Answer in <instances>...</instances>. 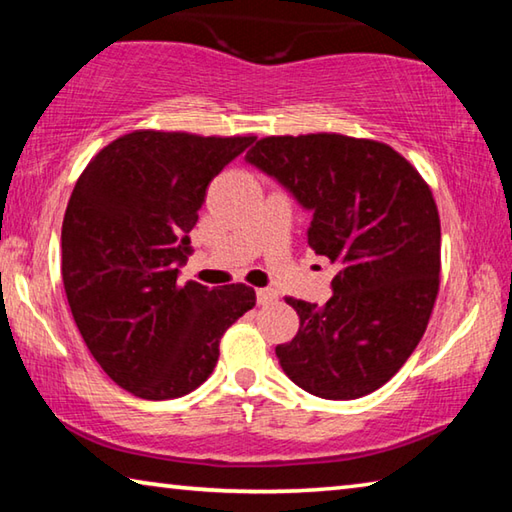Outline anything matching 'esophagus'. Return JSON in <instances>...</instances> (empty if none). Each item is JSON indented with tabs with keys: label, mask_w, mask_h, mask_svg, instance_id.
<instances>
[{
	"label": "esophagus",
	"mask_w": 512,
	"mask_h": 512,
	"mask_svg": "<svg viewBox=\"0 0 512 512\" xmlns=\"http://www.w3.org/2000/svg\"><path fill=\"white\" fill-rule=\"evenodd\" d=\"M275 298L277 293L273 289H257V305H271Z\"/></svg>",
	"instance_id": "esophagus-1"
}]
</instances>
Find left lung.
I'll return each mask as SVG.
<instances>
[{
    "instance_id": "1",
    "label": "left lung",
    "mask_w": 512,
    "mask_h": 512,
    "mask_svg": "<svg viewBox=\"0 0 512 512\" xmlns=\"http://www.w3.org/2000/svg\"><path fill=\"white\" fill-rule=\"evenodd\" d=\"M246 160L311 210L309 248L339 266L323 307L298 311L275 348L302 391L357 400L384 386L418 348L440 287V216L418 169L393 146L339 133L271 135Z\"/></svg>"
}]
</instances>
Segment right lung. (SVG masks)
<instances>
[{"label": "right lung", "instance_id": "add662e5", "mask_svg": "<svg viewBox=\"0 0 512 512\" xmlns=\"http://www.w3.org/2000/svg\"><path fill=\"white\" fill-rule=\"evenodd\" d=\"M255 135L142 128L94 155L63 219V284L103 372L142 400H173L212 375L219 343L255 307L246 284H178L207 185Z\"/></svg>", "mask_w": 512, "mask_h": 512}]
</instances>
